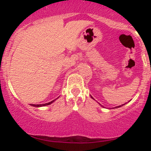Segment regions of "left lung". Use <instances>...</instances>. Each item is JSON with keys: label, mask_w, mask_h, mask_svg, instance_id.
Here are the masks:
<instances>
[{"label": "left lung", "mask_w": 151, "mask_h": 151, "mask_svg": "<svg viewBox=\"0 0 151 151\" xmlns=\"http://www.w3.org/2000/svg\"><path fill=\"white\" fill-rule=\"evenodd\" d=\"M91 99H93V98L92 97V96H91ZM124 105H125V104H122V105H120V106H116V107H115V108H119V107H121V106H124Z\"/></svg>", "instance_id": "8db88e82"}]
</instances>
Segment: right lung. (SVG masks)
Masks as SVG:
<instances>
[{
    "label": "right lung",
    "instance_id": "right-lung-1",
    "mask_svg": "<svg viewBox=\"0 0 151 151\" xmlns=\"http://www.w3.org/2000/svg\"><path fill=\"white\" fill-rule=\"evenodd\" d=\"M56 99L53 100V101H50V102H48V103H46V104H30L31 106H35V107H41V106H47V105H50L51 104L52 102H54L55 101Z\"/></svg>",
    "mask_w": 151,
    "mask_h": 151
}]
</instances>
